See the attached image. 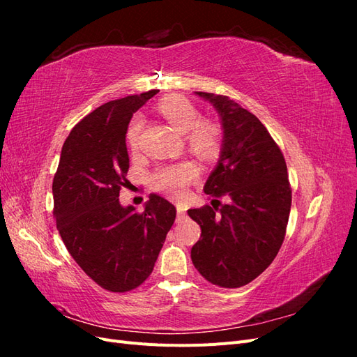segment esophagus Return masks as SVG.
I'll return each mask as SVG.
<instances>
[{
	"label": "esophagus",
	"instance_id": "1",
	"mask_svg": "<svg viewBox=\"0 0 357 357\" xmlns=\"http://www.w3.org/2000/svg\"><path fill=\"white\" fill-rule=\"evenodd\" d=\"M176 207H177V214H178V218H185V215H186V210H188L186 205H185V204H177Z\"/></svg>",
	"mask_w": 357,
	"mask_h": 357
}]
</instances>
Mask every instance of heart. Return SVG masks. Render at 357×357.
<instances>
[{"instance_id":"heart-1","label":"heart","mask_w":357,"mask_h":357,"mask_svg":"<svg viewBox=\"0 0 357 357\" xmlns=\"http://www.w3.org/2000/svg\"><path fill=\"white\" fill-rule=\"evenodd\" d=\"M158 109L177 131L186 134L188 144L193 152L201 156H208L218 150L220 142L219 125L208 119H199L198 109L185 96L169 95L159 102ZM143 126L144 119L139 114L128 126L126 142L132 150H138L139 147ZM198 167L189 160L160 165L153 171L152 186L167 195L181 198L186 195L188 186L198 177Z\"/></svg>"}]
</instances>
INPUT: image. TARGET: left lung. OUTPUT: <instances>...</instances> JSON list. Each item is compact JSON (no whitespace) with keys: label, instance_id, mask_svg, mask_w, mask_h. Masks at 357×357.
<instances>
[{"label":"left lung","instance_id":"1","mask_svg":"<svg viewBox=\"0 0 357 357\" xmlns=\"http://www.w3.org/2000/svg\"><path fill=\"white\" fill-rule=\"evenodd\" d=\"M195 95L211 102L223 129L218 165L204 192L226 197L228 204L188 210L202 232L190 257L210 283L241 287L271 265L283 244L291 204L287 167L282 150L253 113L229 96Z\"/></svg>","mask_w":357,"mask_h":357}]
</instances>
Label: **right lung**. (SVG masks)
I'll return each instance as SVG.
<instances>
[{
    "label": "right lung",
    "mask_w": 357,
    "mask_h": 357,
    "mask_svg": "<svg viewBox=\"0 0 357 357\" xmlns=\"http://www.w3.org/2000/svg\"><path fill=\"white\" fill-rule=\"evenodd\" d=\"M156 93L105 102L83 117L63 143L53 178V214L67 250L95 283L119 294L152 274L176 220L174 205L156 193L142 213L119 201L128 185V125Z\"/></svg>",
    "instance_id": "1"
}]
</instances>
